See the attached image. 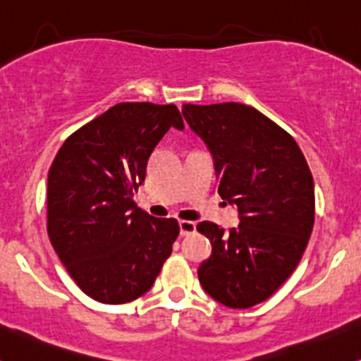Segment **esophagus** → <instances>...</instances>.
Listing matches in <instances>:
<instances>
[{
	"instance_id": "34e87169",
	"label": "esophagus",
	"mask_w": 361,
	"mask_h": 361,
	"mask_svg": "<svg viewBox=\"0 0 361 361\" xmlns=\"http://www.w3.org/2000/svg\"><path fill=\"white\" fill-rule=\"evenodd\" d=\"M179 230H180V235H191L196 232V224H194V221H189V220H180Z\"/></svg>"
}]
</instances>
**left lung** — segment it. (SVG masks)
<instances>
[{"instance_id":"1","label":"left lung","mask_w":361,"mask_h":361,"mask_svg":"<svg viewBox=\"0 0 361 361\" xmlns=\"http://www.w3.org/2000/svg\"><path fill=\"white\" fill-rule=\"evenodd\" d=\"M185 123L213 157L221 200L237 206L238 224L224 232L201 221L212 242L201 262L202 290L230 309L268 300L300 262L314 226V179L285 129L245 104L182 105Z\"/></svg>"}]
</instances>
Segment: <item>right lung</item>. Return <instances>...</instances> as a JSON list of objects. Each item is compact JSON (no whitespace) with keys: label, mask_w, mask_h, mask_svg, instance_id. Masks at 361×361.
Returning <instances> with one entry per match:
<instances>
[{"label":"right lung","mask_w":361,"mask_h":361,"mask_svg":"<svg viewBox=\"0 0 361 361\" xmlns=\"http://www.w3.org/2000/svg\"><path fill=\"white\" fill-rule=\"evenodd\" d=\"M184 123L176 105L123 102L64 141L47 177V233L83 293L102 303L152 288L179 235L173 218L136 206L149 155Z\"/></svg>","instance_id":"1"}]
</instances>
